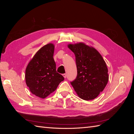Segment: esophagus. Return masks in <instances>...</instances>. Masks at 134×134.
Returning <instances> with one entry per match:
<instances>
[{"label":"esophagus","mask_w":134,"mask_h":134,"mask_svg":"<svg viewBox=\"0 0 134 134\" xmlns=\"http://www.w3.org/2000/svg\"><path fill=\"white\" fill-rule=\"evenodd\" d=\"M63 76L64 77V78H66V74H63Z\"/></svg>","instance_id":"esophagus-1"}]
</instances>
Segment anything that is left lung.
Instances as JSON below:
<instances>
[{
    "instance_id": "obj_1",
    "label": "left lung",
    "mask_w": 134,
    "mask_h": 134,
    "mask_svg": "<svg viewBox=\"0 0 134 134\" xmlns=\"http://www.w3.org/2000/svg\"><path fill=\"white\" fill-rule=\"evenodd\" d=\"M68 47L75 54L77 68V76L71 86L81 99L96 98L108 81L106 62L96 48L83 42L69 44Z\"/></svg>"
}]
</instances>
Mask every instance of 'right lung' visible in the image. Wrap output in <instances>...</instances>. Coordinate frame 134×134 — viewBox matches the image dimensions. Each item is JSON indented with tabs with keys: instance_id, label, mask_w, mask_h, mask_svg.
Masks as SVG:
<instances>
[{
	"instance_id": "1",
	"label": "right lung",
	"mask_w": 134,
	"mask_h": 134,
	"mask_svg": "<svg viewBox=\"0 0 134 134\" xmlns=\"http://www.w3.org/2000/svg\"><path fill=\"white\" fill-rule=\"evenodd\" d=\"M55 46L50 43L36 52L26 69V83L33 94L44 98L54 92L64 80L56 71L53 58Z\"/></svg>"
}]
</instances>
